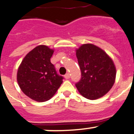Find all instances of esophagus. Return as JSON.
<instances>
[{
    "label": "esophagus",
    "mask_w": 134,
    "mask_h": 134,
    "mask_svg": "<svg viewBox=\"0 0 134 134\" xmlns=\"http://www.w3.org/2000/svg\"><path fill=\"white\" fill-rule=\"evenodd\" d=\"M69 77H70V75H69V74H66L65 75V79H69Z\"/></svg>",
    "instance_id": "1"
}]
</instances>
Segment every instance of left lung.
Masks as SVG:
<instances>
[{
	"label": "left lung",
	"mask_w": 134,
	"mask_h": 134,
	"mask_svg": "<svg viewBox=\"0 0 134 134\" xmlns=\"http://www.w3.org/2000/svg\"><path fill=\"white\" fill-rule=\"evenodd\" d=\"M81 77L75 86L90 100L105 95L115 83L116 68L113 60L100 48L85 44L76 50Z\"/></svg>",
	"instance_id": "1"
}]
</instances>
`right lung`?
Returning a JSON list of instances; mask_svg holds the SVG:
<instances>
[{"instance_id":"add662e5","label":"right lung","mask_w":134,"mask_h":134,"mask_svg":"<svg viewBox=\"0 0 134 134\" xmlns=\"http://www.w3.org/2000/svg\"><path fill=\"white\" fill-rule=\"evenodd\" d=\"M54 51L45 45L34 48L26 54L18 68L17 80L22 92L38 102L53 97L63 83L51 58Z\"/></svg>"}]
</instances>
